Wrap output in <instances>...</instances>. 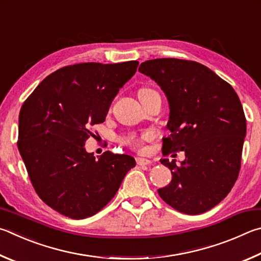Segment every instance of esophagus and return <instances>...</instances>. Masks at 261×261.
Listing matches in <instances>:
<instances>
[{
    "mask_svg": "<svg viewBox=\"0 0 261 261\" xmlns=\"http://www.w3.org/2000/svg\"><path fill=\"white\" fill-rule=\"evenodd\" d=\"M136 164L140 166H145V165H150L151 164V161L148 158H142V157H138L136 158Z\"/></svg>",
    "mask_w": 261,
    "mask_h": 261,
    "instance_id": "obj_1",
    "label": "esophagus"
}]
</instances>
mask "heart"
I'll return each instance as SVG.
<instances>
[{"mask_svg": "<svg viewBox=\"0 0 261 261\" xmlns=\"http://www.w3.org/2000/svg\"><path fill=\"white\" fill-rule=\"evenodd\" d=\"M151 89H149V88H141L140 90H139V95L140 94H144V93H148V91H150ZM147 139H149V135H142V136H132V138H129V139H127V140H125V142L127 143V144H129V145H132V147L133 148H136V149H141L142 148V144H143V142Z\"/></svg>", "mask_w": 261, "mask_h": 261, "instance_id": "obj_1", "label": "heart"}]
</instances>
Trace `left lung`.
<instances>
[{"instance_id":"1","label":"left lung","mask_w":261,"mask_h":261,"mask_svg":"<svg viewBox=\"0 0 261 261\" xmlns=\"http://www.w3.org/2000/svg\"><path fill=\"white\" fill-rule=\"evenodd\" d=\"M139 71L154 80L170 104L164 154L185 151L186 159H162L172 172L158 189L164 202L186 214H200L229 194L239 177L246 119L234 88L208 67L177 58L142 63Z\"/></svg>"}]
</instances>
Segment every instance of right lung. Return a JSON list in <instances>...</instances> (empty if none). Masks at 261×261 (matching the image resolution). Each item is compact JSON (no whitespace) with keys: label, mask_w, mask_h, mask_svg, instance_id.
Wrapping results in <instances>:
<instances>
[{"label":"right lung","mask_w":261,"mask_h":261,"mask_svg":"<svg viewBox=\"0 0 261 261\" xmlns=\"http://www.w3.org/2000/svg\"><path fill=\"white\" fill-rule=\"evenodd\" d=\"M138 66L129 61L62 67L22 104L18 150L36 194L63 216L77 220L99 212L135 166L128 154L105 151L96 159L85 143Z\"/></svg>","instance_id":"right-lung-1"}]
</instances>
